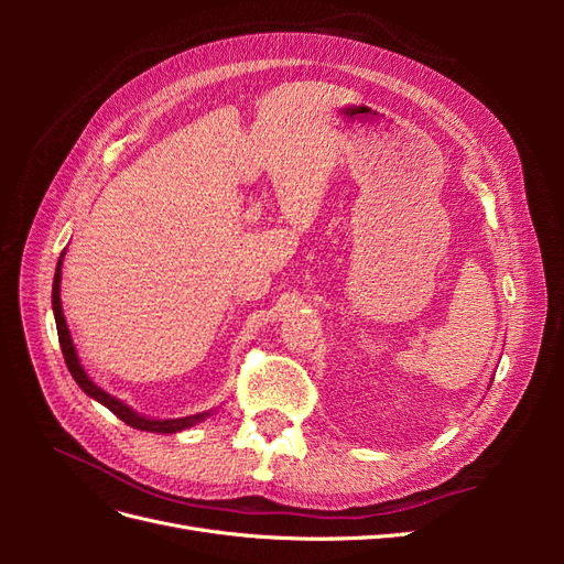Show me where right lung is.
<instances>
[{
	"label": "right lung",
	"instance_id": "add662e5",
	"mask_svg": "<svg viewBox=\"0 0 564 564\" xmlns=\"http://www.w3.org/2000/svg\"><path fill=\"white\" fill-rule=\"evenodd\" d=\"M63 256H65V251L61 253L58 265H56L54 289H51V305H54L56 329H58V340H61V350H63V357H65V365H67V369H70V373H73V379L77 381V386H79L84 392H87L89 398H94L96 402L108 406L117 419H122L127 425H131V429H139V431H148V433H178V431L191 429V425H195V423L207 419L212 412H202V414L183 416V419H148V416H141L139 412H133V409H131L129 404L119 402L117 398L108 395V392H106L104 388H98V386L87 377V371H84V367L79 365V357H77V350H75V346H73V336H70V329H67V322H65V315H63V305H61V265H63Z\"/></svg>",
	"mask_w": 564,
	"mask_h": 564
}]
</instances>
